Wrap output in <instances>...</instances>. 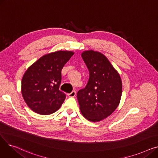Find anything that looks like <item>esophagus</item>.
Masks as SVG:
<instances>
[{"instance_id": "34e87169", "label": "esophagus", "mask_w": 158, "mask_h": 158, "mask_svg": "<svg viewBox=\"0 0 158 158\" xmlns=\"http://www.w3.org/2000/svg\"><path fill=\"white\" fill-rule=\"evenodd\" d=\"M76 91H72V92L71 93L69 94V96L70 97H74L75 96H76Z\"/></svg>"}]
</instances>
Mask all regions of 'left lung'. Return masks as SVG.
<instances>
[{"instance_id":"8db88e82","label":"left lung","mask_w":158,"mask_h":158,"mask_svg":"<svg viewBox=\"0 0 158 158\" xmlns=\"http://www.w3.org/2000/svg\"><path fill=\"white\" fill-rule=\"evenodd\" d=\"M81 56L89 77L86 87L78 91L80 111L91 122L104 120L117 109L122 93V83L118 72L102 53L92 50Z\"/></svg>"}]
</instances>
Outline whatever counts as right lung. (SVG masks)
I'll return each mask as SVG.
<instances>
[{
	"instance_id": "obj_1",
	"label": "right lung",
	"mask_w": 158,
	"mask_h": 158,
	"mask_svg": "<svg viewBox=\"0 0 158 158\" xmlns=\"http://www.w3.org/2000/svg\"><path fill=\"white\" fill-rule=\"evenodd\" d=\"M73 54L72 51H60L45 54L25 72L22 94L33 111L46 115L60 108L66 98L60 90L61 70Z\"/></svg>"
}]
</instances>
